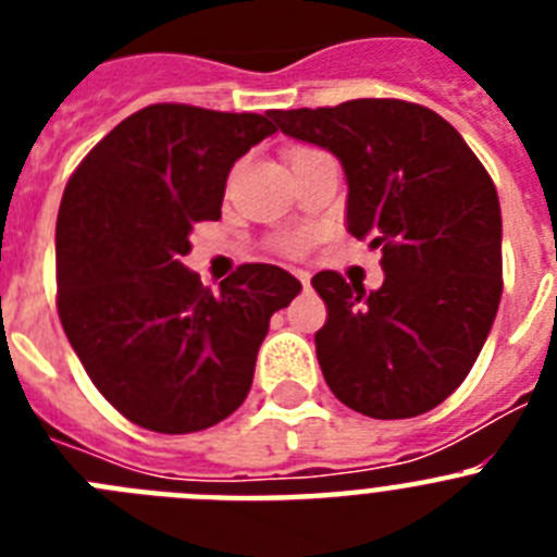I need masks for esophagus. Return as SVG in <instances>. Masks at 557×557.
<instances>
[{
  "label": "esophagus",
  "mask_w": 557,
  "mask_h": 557,
  "mask_svg": "<svg viewBox=\"0 0 557 557\" xmlns=\"http://www.w3.org/2000/svg\"><path fill=\"white\" fill-rule=\"evenodd\" d=\"M295 278L304 284V287H309V273L307 270H295Z\"/></svg>",
  "instance_id": "obj_1"
}]
</instances>
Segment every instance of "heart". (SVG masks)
Returning <instances> with one entry per match:
<instances>
[{
  "label": "heart",
  "instance_id": "obj_1",
  "mask_svg": "<svg viewBox=\"0 0 557 557\" xmlns=\"http://www.w3.org/2000/svg\"><path fill=\"white\" fill-rule=\"evenodd\" d=\"M293 152H298V150H293ZM307 248H309V234H304V231H293V234H284L275 239V250L284 256H301Z\"/></svg>",
  "mask_w": 557,
  "mask_h": 557
}]
</instances>
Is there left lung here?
<instances>
[{"label":"left lung","instance_id":"left-lung-1","mask_svg":"<svg viewBox=\"0 0 557 557\" xmlns=\"http://www.w3.org/2000/svg\"><path fill=\"white\" fill-rule=\"evenodd\" d=\"M282 133L332 150L348 178V234L382 248L385 284L334 270L314 334L334 396L362 416L412 418L451 396L480 357L502 298L496 186L460 133L407 100L273 111Z\"/></svg>","mask_w":557,"mask_h":557}]
</instances>
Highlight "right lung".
I'll use <instances>...</instances> for the list:
<instances>
[{
	"label": "right lung",
	"mask_w": 557,
	"mask_h": 557,
	"mask_svg": "<svg viewBox=\"0 0 557 557\" xmlns=\"http://www.w3.org/2000/svg\"><path fill=\"white\" fill-rule=\"evenodd\" d=\"M270 116L156 102L97 141L63 189L58 318L108 405L150 432L228 418L270 318L301 293L275 264H239L218 293L181 264L189 231L220 220L234 161L278 131Z\"/></svg>",
	"instance_id": "1"
}]
</instances>
